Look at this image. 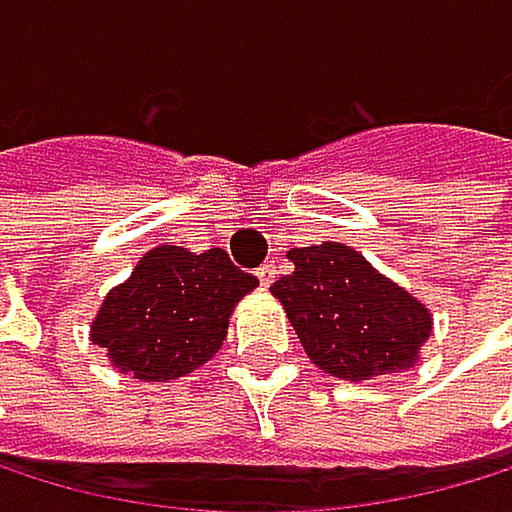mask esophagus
<instances>
[{
	"label": "esophagus",
	"mask_w": 512,
	"mask_h": 512,
	"mask_svg": "<svg viewBox=\"0 0 512 512\" xmlns=\"http://www.w3.org/2000/svg\"><path fill=\"white\" fill-rule=\"evenodd\" d=\"M258 279H261V285H270V282L276 279V264H273V261L261 264V267H258Z\"/></svg>",
	"instance_id": "obj_1"
}]
</instances>
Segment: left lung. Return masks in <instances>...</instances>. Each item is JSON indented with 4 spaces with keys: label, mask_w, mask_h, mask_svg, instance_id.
I'll return each mask as SVG.
<instances>
[{
    "label": "left lung",
    "mask_w": 512,
    "mask_h": 512,
    "mask_svg": "<svg viewBox=\"0 0 512 512\" xmlns=\"http://www.w3.org/2000/svg\"><path fill=\"white\" fill-rule=\"evenodd\" d=\"M294 270L270 291L307 356L334 378L368 381L408 368L430 338V313L341 242L291 248Z\"/></svg>",
    "instance_id": "left-lung-1"
}]
</instances>
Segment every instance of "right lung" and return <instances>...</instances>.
<instances>
[{
  "label": "right lung",
  "mask_w": 512,
  "mask_h": 512,
  "mask_svg": "<svg viewBox=\"0 0 512 512\" xmlns=\"http://www.w3.org/2000/svg\"><path fill=\"white\" fill-rule=\"evenodd\" d=\"M258 279L224 248L193 254L181 245L147 251L128 282L116 285L91 325L119 371L141 381H174L208 362L227 338V322Z\"/></svg>",
  "instance_id": "1"
}]
</instances>
